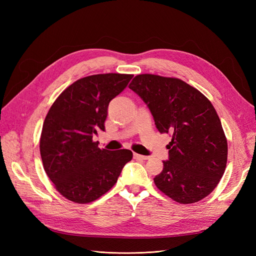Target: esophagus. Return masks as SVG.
I'll return each instance as SVG.
<instances>
[{
	"instance_id": "1",
	"label": "esophagus",
	"mask_w": 256,
	"mask_h": 256,
	"mask_svg": "<svg viewBox=\"0 0 256 256\" xmlns=\"http://www.w3.org/2000/svg\"><path fill=\"white\" fill-rule=\"evenodd\" d=\"M134 158L138 159V160H148L150 157L148 156H143V154H134Z\"/></svg>"
}]
</instances>
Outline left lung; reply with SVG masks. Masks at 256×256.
<instances>
[{
    "label": "left lung",
    "mask_w": 256,
    "mask_h": 256,
    "mask_svg": "<svg viewBox=\"0 0 256 256\" xmlns=\"http://www.w3.org/2000/svg\"><path fill=\"white\" fill-rule=\"evenodd\" d=\"M129 88L148 106L160 134H171L168 159L154 178L157 188L180 204L214 191L226 171L228 141L212 102L182 80L138 74Z\"/></svg>",
    "instance_id": "obj_1"
}]
</instances>
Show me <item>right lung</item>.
Listing matches in <instances>:
<instances>
[{"mask_svg":"<svg viewBox=\"0 0 256 256\" xmlns=\"http://www.w3.org/2000/svg\"><path fill=\"white\" fill-rule=\"evenodd\" d=\"M132 76H85L62 92L46 116L40 144L44 168L56 189L72 202L86 204L104 194L132 159L129 150H100L92 141L98 129L104 130L110 102Z\"/></svg>","mask_w":256,"mask_h":256,"instance_id":"obj_1","label":"right lung"}]
</instances>
